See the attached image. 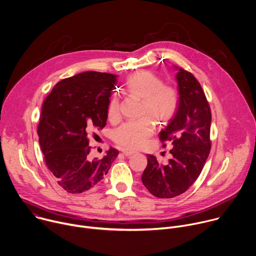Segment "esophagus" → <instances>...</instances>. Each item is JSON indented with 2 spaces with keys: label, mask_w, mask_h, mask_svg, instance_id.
I'll list each match as a JSON object with an SVG mask.
<instances>
[{
  "label": "esophagus",
  "mask_w": 256,
  "mask_h": 256,
  "mask_svg": "<svg viewBox=\"0 0 256 256\" xmlns=\"http://www.w3.org/2000/svg\"><path fill=\"white\" fill-rule=\"evenodd\" d=\"M122 152H123V154H124L125 156H132L133 153H134V151L128 150V149H122Z\"/></svg>",
  "instance_id": "obj_1"
}]
</instances>
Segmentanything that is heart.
Segmentation results:
<instances>
[{
  "instance_id": "b5f03b06",
  "label": "heart",
  "mask_w": 256,
  "mask_h": 256,
  "mask_svg": "<svg viewBox=\"0 0 256 256\" xmlns=\"http://www.w3.org/2000/svg\"><path fill=\"white\" fill-rule=\"evenodd\" d=\"M128 92L140 98V115H146L158 122L166 123L176 114L178 106V92L150 72L141 70L134 74L127 82ZM120 116L119 100L113 98L108 106V118L117 121ZM152 132V123L147 117L123 123L114 132V140L124 148L142 147Z\"/></svg>"
}]
</instances>
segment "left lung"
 Instances as JSON below:
<instances>
[{
  "instance_id": "1",
  "label": "left lung",
  "mask_w": 256,
  "mask_h": 256,
  "mask_svg": "<svg viewBox=\"0 0 256 256\" xmlns=\"http://www.w3.org/2000/svg\"><path fill=\"white\" fill-rule=\"evenodd\" d=\"M178 106L168 125L162 130V141H170L172 156L166 164L147 154L141 180L153 196L174 198L184 192L198 178L211 149V110L200 82L188 72L174 66Z\"/></svg>"
}]
</instances>
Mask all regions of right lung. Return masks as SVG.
Masks as SVG:
<instances>
[{
	"instance_id": "obj_1",
	"label": "right lung",
	"mask_w": 256,
	"mask_h": 256,
	"mask_svg": "<svg viewBox=\"0 0 256 256\" xmlns=\"http://www.w3.org/2000/svg\"><path fill=\"white\" fill-rule=\"evenodd\" d=\"M117 76L84 72L58 82L43 102L37 134L45 164L68 192L80 194L105 178L119 151L92 158L88 136L103 129Z\"/></svg>"
}]
</instances>
